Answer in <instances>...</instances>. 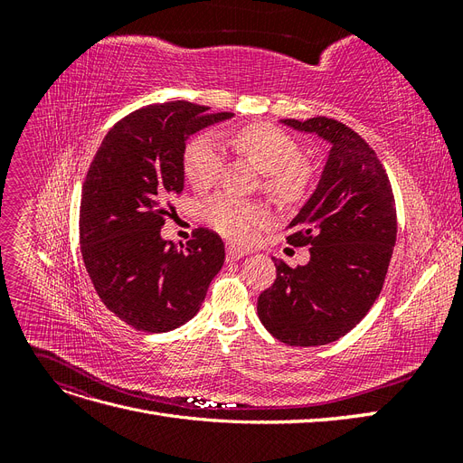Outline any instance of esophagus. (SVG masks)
Segmentation results:
<instances>
[{
  "label": "esophagus",
  "mask_w": 463,
  "mask_h": 463,
  "mask_svg": "<svg viewBox=\"0 0 463 463\" xmlns=\"http://www.w3.org/2000/svg\"><path fill=\"white\" fill-rule=\"evenodd\" d=\"M226 255H228L230 260H237V259H241V257L249 255V249L237 247V245H228V247H226Z\"/></svg>",
  "instance_id": "esophagus-1"
}]
</instances>
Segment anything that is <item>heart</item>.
Returning <instances> with one entry per match:
<instances>
[{
  "label": "heart",
  "instance_id": "1",
  "mask_svg": "<svg viewBox=\"0 0 463 463\" xmlns=\"http://www.w3.org/2000/svg\"><path fill=\"white\" fill-rule=\"evenodd\" d=\"M220 143L262 172V191L279 204L303 201L313 185V167L301 158V146L289 133L270 123H249L223 133ZM184 175L193 189L206 191L222 170V150L208 137H194L184 150ZM208 226L233 241H249L266 222V210L255 203L220 193L203 206Z\"/></svg>",
  "mask_w": 463,
  "mask_h": 463
}]
</instances>
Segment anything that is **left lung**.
Segmentation results:
<instances>
[{
	"label": "left lung",
	"mask_w": 463,
	"mask_h": 463,
	"mask_svg": "<svg viewBox=\"0 0 463 463\" xmlns=\"http://www.w3.org/2000/svg\"><path fill=\"white\" fill-rule=\"evenodd\" d=\"M332 145L318 187L286 228L311 260L291 269L274 259L276 279L259 301V318L288 345L340 340L381 296L396 243V201L369 143L332 118L284 119Z\"/></svg>",
	"instance_id": "1"
}]
</instances>
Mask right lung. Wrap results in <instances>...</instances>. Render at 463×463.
I'll return each mask as SVG.
<instances>
[{
	"instance_id": "1",
	"label": "right lung",
	"mask_w": 463,
	"mask_h": 463,
	"mask_svg": "<svg viewBox=\"0 0 463 463\" xmlns=\"http://www.w3.org/2000/svg\"><path fill=\"white\" fill-rule=\"evenodd\" d=\"M208 109L175 100L131 111L108 131L82 184V260L98 298L135 330L185 325L226 257L220 235L208 228L193 230L179 247L160 237L170 194L184 189L187 137L232 118Z\"/></svg>"
}]
</instances>
